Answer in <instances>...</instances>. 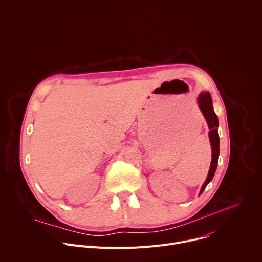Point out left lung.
<instances>
[{
    "instance_id": "obj_1",
    "label": "left lung",
    "mask_w": 262,
    "mask_h": 262,
    "mask_svg": "<svg viewBox=\"0 0 262 262\" xmlns=\"http://www.w3.org/2000/svg\"><path fill=\"white\" fill-rule=\"evenodd\" d=\"M198 106L200 111L202 112V114L207 122L209 132H208V137L210 141V146H211V163L208 171V175L206 177V180L201 186V190L199 195L202 194L204 189L206 188V185L211 181L213 178V175L216 170L217 166V159L220 155V138L217 134V126H219V120L217 116L214 113V110L212 106V99L209 94V92H201L198 96Z\"/></svg>"
}]
</instances>
